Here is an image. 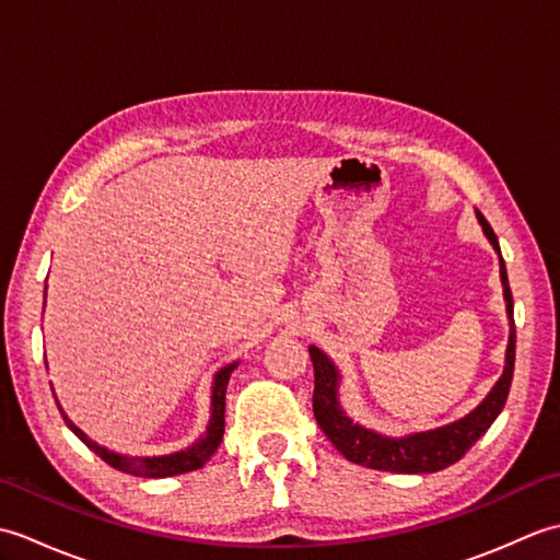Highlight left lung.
Wrapping results in <instances>:
<instances>
[{
	"instance_id": "left-lung-1",
	"label": "left lung",
	"mask_w": 560,
	"mask_h": 560,
	"mask_svg": "<svg viewBox=\"0 0 560 560\" xmlns=\"http://www.w3.org/2000/svg\"><path fill=\"white\" fill-rule=\"evenodd\" d=\"M477 219L481 223L486 237L491 241L493 249L501 255L498 237L489 225V221L481 217V211H477ZM501 281H503V295H505L508 317H510V339H508L503 375L498 377V383L493 385V389L486 395V399L477 409L469 411L464 419L433 428V431H421L404 438H387L371 431V428L353 423L349 416L343 413L339 404L337 365L331 363L317 347H311V361L315 368V392H313L315 419L319 428L325 431V435L331 440V445H335L343 457L368 469L395 471V474H431L459 462L464 455H467V450L477 443L486 431H489L491 423L498 419V413H501L505 407L510 383H513V373H515L513 293H510L503 257H501Z\"/></svg>"
}]
</instances>
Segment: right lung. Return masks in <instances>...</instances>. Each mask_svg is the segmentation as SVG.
<instances>
[{
	"label": "right lung",
	"mask_w": 560,
	"mask_h": 560,
	"mask_svg": "<svg viewBox=\"0 0 560 560\" xmlns=\"http://www.w3.org/2000/svg\"><path fill=\"white\" fill-rule=\"evenodd\" d=\"M237 363H231L221 368L213 377V387H211V419L207 425V433L201 435L197 443L189 445L187 450L180 452H173V455H163V457H129V455H117V452H110L101 447L98 443H93V440L77 428L67 419V413L62 411V419L65 423L74 431V435L81 440L83 445L89 450L96 452V455L108 462L113 469L117 471H125V474H132V477H144V479H165V477H177V474H187V471H195L199 467H205V464L211 459L213 452L219 450L221 440H223V425H225V387H229V380L231 373L235 371ZM59 407V404H57Z\"/></svg>",
	"instance_id": "obj_1"
}]
</instances>
